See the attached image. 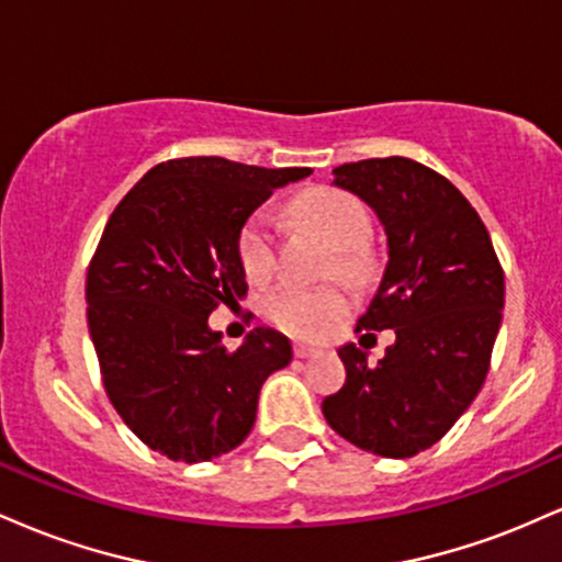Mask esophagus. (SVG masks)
<instances>
[{
	"instance_id": "esophagus-1",
	"label": "esophagus",
	"mask_w": 562,
	"mask_h": 562,
	"mask_svg": "<svg viewBox=\"0 0 562 562\" xmlns=\"http://www.w3.org/2000/svg\"><path fill=\"white\" fill-rule=\"evenodd\" d=\"M293 353L299 359H308V357H314V353H317V348H312V346H306V344H295L293 346Z\"/></svg>"
}]
</instances>
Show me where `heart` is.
I'll list each match as a JSON object with an SVG mask.
<instances>
[{
	"label": "heart",
	"instance_id": "b5f03b06",
	"mask_svg": "<svg viewBox=\"0 0 562 562\" xmlns=\"http://www.w3.org/2000/svg\"><path fill=\"white\" fill-rule=\"evenodd\" d=\"M293 216L314 229L335 250V269L346 280H362L370 269L364 240L370 237V214L357 198L340 190L314 187L293 200ZM237 256L250 280L272 274L277 235L272 216L254 211L237 237ZM348 299L338 288L280 285L263 299V314L282 330L299 338H322L346 317Z\"/></svg>",
	"mask_w": 562,
	"mask_h": 562
}]
</instances>
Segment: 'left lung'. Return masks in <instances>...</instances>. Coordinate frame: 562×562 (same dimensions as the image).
<instances>
[{
	"instance_id": "8db88e82",
	"label": "left lung",
	"mask_w": 562,
	"mask_h": 562,
	"mask_svg": "<svg viewBox=\"0 0 562 562\" xmlns=\"http://www.w3.org/2000/svg\"><path fill=\"white\" fill-rule=\"evenodd\" d=\"M333 184L375 211L389 263L357 322L393 330L378 364L338 348L344 389L322 402L330 428L380 457H415L460 420L486 380L505 308V272L468 198L409 158H370L333 169ZM370 335V333H367Z\"/></svg>"
}]
</instances>
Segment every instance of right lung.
<instances>
[{"mask_svg":"<svg viewBox=\"0 0 562 562\" xmlns=\"http://www.w3.org/2000/svg\"><path fill=\"white\" fill-rule=\"evenodd\" d=\"M308 173L216 156L166 160L108 218L87 272L89 335L121 420L173 462L240 447L263 380L293 359L272 327L229 351L209 314L248 293L243 224L277 187Z\"/></svg>","mask_w":562,"mask_h":562,"instance_id":"obj_1","label":"right lung"}]
</instances>
